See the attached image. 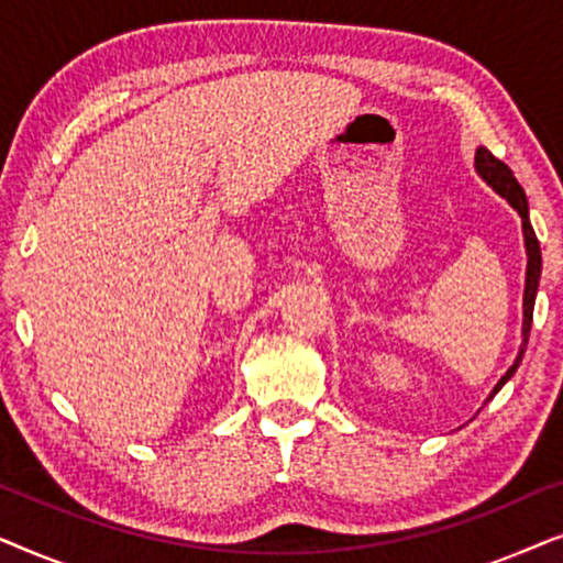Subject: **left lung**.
Returning <instances> with one entry per match:
<instances>
[{"label":"left lung","mask_w":563,"mask_h":563,"mask_svg":"<svg viewBox=\"0 0 563 563\" xmlns=\"http://www.w3.org/2000/svg\"><path fill=\"white\" fill-rule=\"evenodd\" d=\"M474 166H476V174H479L482 179L487 181L489 187L495 189L499 197H505L507 202H510L512 210H518L520 220H522V238H526V253H528L526 295H522V345H520L518 356H515V361H512V366L507 368V374L497 382V387L492 389V395H489V399H492L499 389L505 387V382L510 379L515 372H518V366H520V361H522V353H526L528 335H530V322H533L536 291H538V282H541V245H538V238H536L533 225H530V218H528V197H526V191H522V187L518 184V179H515V176H512L510 168H507L499 158L492 156L487 148H476Z\"/></svg>","instance_id":"obj_1"}]
</instances>
